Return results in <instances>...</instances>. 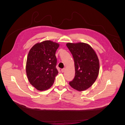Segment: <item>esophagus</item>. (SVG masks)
I'll use <instances>...</instances> for the list:
<instances>
[{
  "label": "esophagus",
  "instance_id": "1",
  "mask_svg": "<svg viewBox=\"0 0 125 125\" xmlns=\"http://www.w3.org/2000/svg\"><path fill=\"white\" fill-rule=\"evenodd\" d=\"M65 68H63V69H62L61 70V71H62V72L63 73L65 71Z\"/></svg>",
  "mask_w": 125,
  "mask_h": 125
}]
</instances>
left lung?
Returning a JSON list of instances; mask_svg holds the SVG:
<instances>
[{"label":"left lung","mask_w":125,"mask_h":125,"mask_svg":"<svg viewBox=\"0 0 125 125\" xmlns=\"http://www.w3.org/2000/svg\"><path fill=\"white\" fill-rule=\"evenodd\" d=\"M66 46L74 62L75 76L69 85L78 91L85 90L96 81L99 72L98 58L89 45L68 43Z\"/></svg>","instance_id":"1"}]
</instances>
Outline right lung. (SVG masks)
Wrapping results in <instances>:
<instances>
[{"instance_id":"1","label":"right lung","mask_w":125,"mask_h":125,"mask_svg":"<svg viewBox=\"0 0 125 125\" xmlns=\"http://www.w3.org/2000/svg\"><path fill=\"white\" fill-rule=\"evenodd\" d=\"M59 45L46 40L35 45L27 56L26 71L28 80L40 91L49 89L53 85L58 71L55 53Z\"/></svg>"}]
</instances>
